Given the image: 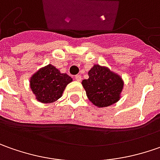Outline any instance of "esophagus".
<instances>
[{
    "label": "esophagus",
    "instance_id": "34e87169",
    "mask_svg": "<svg viewBox=\"0 0 160 160\" xmlns=\"http://www.w3.org/2000/svg\"><path fill=\"white\" fill-rule=\"evenodd\" d=\"M74 80L77 81H80L81 80V76L80 74H77L74 76Z\"/></svg>",
    "mask_w": 160,
    "mask_h": 160
}]
</instances>
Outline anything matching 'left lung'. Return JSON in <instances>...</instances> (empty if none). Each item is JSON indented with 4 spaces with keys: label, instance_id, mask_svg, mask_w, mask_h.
Instances as JSON below:
<instances>
[{
    "label": "left lung",
    "instance_id": "8db88e82",
    "mask_svg": "<svg viewBox=\"0 0 160 160\" xmlns=\"http://www.w3.org/2000/svg\"><path fill=\"white\" fill-rule=\"evenodd\" d=\"M123 85L118 74L98 64L88 72V79L82 80L87 97L97 107H107L118 102Z\"/></svg>",
    "mask_w": 160,
    "mask_h": 160
}]
</instances>
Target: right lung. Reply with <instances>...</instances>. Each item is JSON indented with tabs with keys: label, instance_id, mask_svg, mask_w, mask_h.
Segmentation results:
<instances>
[{
	"label": "right lung",
	"instance_id": "obj_1",
	"mask_svg": "<svg viewBox=\"0 0 160 160\" xmlns=\"http://www.w3.org/2000/svg\"><path fill=\"white\" fill-rule=\"evenodd\" d=\"M72 80L69 75L61 73L55 66L48 64L32 76L30 87L39 102L50 103L62 97L65 87Z\"/></svg>",
	"mask_w": 160,
	"mask_h": 160
}]
</instances>
